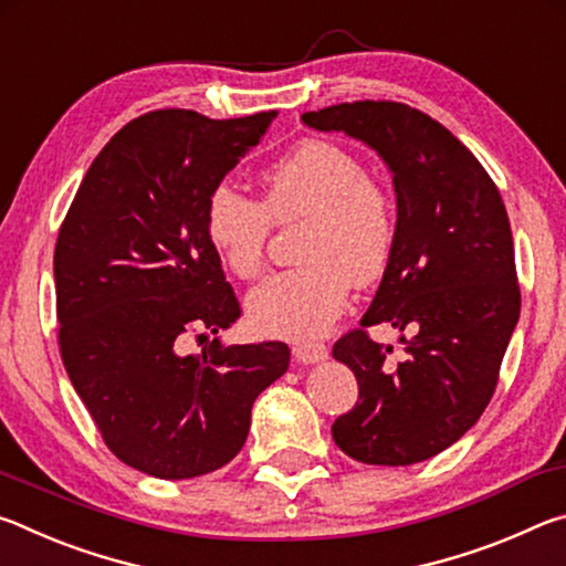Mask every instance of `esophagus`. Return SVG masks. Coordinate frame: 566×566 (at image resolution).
<instances>
[{"label": "esophagus", "instance_id": "1", "mask_svg": "<svg viewBox=\"0 0 566 566\" xmlns=\"http://www.w3.org/2000/svg\"><path fill=\"white\" fill-rule=\"evenodd\" d=\"M292 354L300 364H317V361H324L329 357V349H327V344H322V342H304L302 339V342H294Z\"/></svg>", "mask_w": 566, "mask_h": 566}]
</instances>
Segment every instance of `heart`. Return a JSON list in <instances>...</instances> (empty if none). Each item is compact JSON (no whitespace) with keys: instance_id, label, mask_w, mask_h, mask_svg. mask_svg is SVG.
Wrapping results in <instances>:
<instances>
[{"instance_id":"b5f03b06","label":"heart","mask_w":566,"mask_h":566,"mask_svg":"<svg viewBox=\"0 0 566 566\" xmlns=\"http://www.w3.org/2000/svg\"><path fill=\"white\" fill-rule=\"evenodd\" d=\"M304 222L294 270L247 296L249 322L274 337H317L339 317L349 286L387 272L399 219L389 189L361 161L327 139H304L262 171V199L219 181L205 202V237L239 280L264 270L272 229Z\"/></svg>"}]
</instances>
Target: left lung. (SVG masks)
Wrapping results in <instances>:
<instances>
[{
	"label": "left lung",
	"mask_w": 566,
	"mask_h": 566,
	"mask_svg": "<svg viewBox=\"0 0 566 566\" xmlns=\"http://www.w3.org/2000/svg\"><path fill=\"white\" fill-rule=\"evenodd\" d=\"M302 122L377 149L397 191L395 254L361 324L332 349L359 385L357 405L337 417L332 437L364 464L424 462L482 417L520 319L502 195L452 132L409 104L344 102ZM377 323L402 332L405 360L391 363V349L368 337Z\"/></svg>",
	"instance_id": "8db88e82"
}]
</instances>
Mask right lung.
<instances>
[{
	"instance_id": "1",
	"label": "right lung",
	"mask_w": 566,
	"mask_h": 566,
	"mask_svg": "<svg viewBox=\"0 0 566 566\" xmlns=\"http://www.w3.org/2000/svg\"><path fill=\"white\" fill-rule=\"evenodd\" d=\"M274 117L142 114L92 161L60 227L64 369L109 452L149 476L191 479L232 462L254 399L290 367L284 342L222 347L214 337L187 352L242 314L202 214Z\"/></svg>"
}]
</instances>
